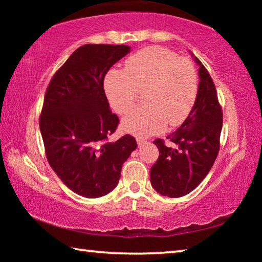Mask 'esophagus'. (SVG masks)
Wrapping results in <instances>:
<instances>
[{"mask_svg": "<svg viewBox=\"0 0 262 262\" xmlns=\"http://www.w3.org/2000/svg\"><path fill=\"white\" fill-rule=\"evenodd\" d=\"M136 141H137V144H139V147H142L144 143H147V141H145L144 139H141V137H137Z\"/></svg>", "mask_w": 262, "mask_h": 262, "instance_id": "1", "label": "esophagus"}]
</instances>
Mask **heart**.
I'll use <instances>...</instances> for the list:
<instances>
[{
  "label": "heart",
  "instance_id": "heart-1",
  "mask_svg": "<svg viewBox=\"0 0 262 262\" xmlns=\"http://www.w3.org/2000/svg\"><path fill=\"white\" fill-rule=\"evenodd\" d=\"M104 89L115 112L125 114L143 91L147 105L128 113L123 129L136 135L162 132L183 123L198 96V75L192 62L162 46L141 50L128 57L125 69H110Z\"/></svg>",
  "mask_w": 262,
  "mask_h": 262
}]
</instances>
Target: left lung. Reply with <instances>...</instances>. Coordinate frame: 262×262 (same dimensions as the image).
<instances>
[{"mask_svg":"<svg viewBox=\"0 0 262 262\" xmlns=\"http://www.w3.org/2000/svg\"><path fill=\"white\" fill-rule=\"evenodd\" d=\"M199 66L198 96L187 119L166 139L174 147H166L157 139V162L150 168V181L159 194L180 198L192 192L206 178L220 150L223 113L217 99L215 84L201 61Z\"/></svg>","mask_w":262,"mask_h":262,"instance_id":"obj_1","label":"left lung"}]
</instances>
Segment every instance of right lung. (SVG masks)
I'll use <instances>...</instances> for the list:
<instances>
[{
  "instance_id": "right-lung-1",
  "label": "right lung",
  "mask_w": 262,
  "mask_h": 262,
  "mask_svg": "<svg viewBox=\"0 0 262 262\" xmlns=\"http://www.w3.org/2000/svg\"><path fill=\"white\" fill-rule=\"evenodd\" d=\"M130 52L126 45L77 48L52 77L39 119L47 161L69 189L89 199L117 187L122 164L137 147L125 135L108 136L119 123L104 91L110 68Z\"/></svg>"
}]
</instances>
